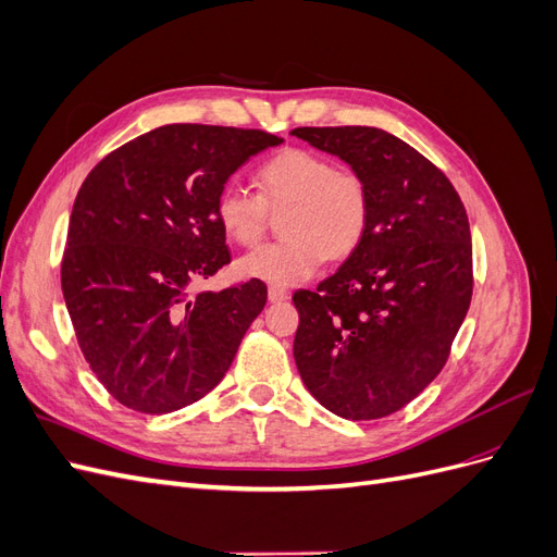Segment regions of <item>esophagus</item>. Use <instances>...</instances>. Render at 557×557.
<instances>
[{
	"label": "esophagus",
	"instance_id": "obj_1",
	"mask_svg": "<svg viewBox=\"0 0 557 557\" xmlns=\"http://www.w3.org/2000/svg\"><path fill=\"white\" fill-rule=\"evenodd\" d=\"M269 301H274V305H276V301H285V299H288L290 295H288V290H285V288H276V285H272V288H269Z\"/></svg>",
	"mask_w": 557,
	"mask_h": 557
}]
</instances>
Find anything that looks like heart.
Listing matches in <instances>:
<instances>
[{
	"mask_svg": "<svg viewBox=\"0 0 557 557\" xmlns=\"http://www.w3.org/2000/svg\"><path fill=\"white\" fill-rule=\"evenodd\" d=\"M260 195L227 183L215 199L218 223L232 242L262 239L269 211L278 213L283 237L250 250L237 262L239 274L288 288L311 278L325 258L344 260L364 239L372 197L360 174L305 148H285L258 166Z\"/></svg>",
	"mask_w": 557,
	"mask_h": 557,
	"instance_id": "b5f03b06",
	"label": "heart"
}]
</instances>
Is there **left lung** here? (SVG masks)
<instances>
[{
  "mask_svg": "<svg viewBox=\"0 0 557 557\" xmlns=\"http://www.w3.org/2000/svg\"><path fill=\"white\" fill-rule=\"evenodd\" d=\"M290 134L344 160L372 197L360 246L315 293L293 295L299 376L346 420L391 416L442 372L467 315V211L444 172L395 134L360 125Z\"/></svg>",
  "mask_w": 557,
  "mask_h": 557,
  "instance_id": "left-lung-1",
  "label": "left lung"
}]
</instances>
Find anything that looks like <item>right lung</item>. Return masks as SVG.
Masks as SVG:
<instances>
[{"mask_svg": "<svg viewBox=\"0 0 557 557\" xmlns=\"http://www.w3.org/2000/svg\"><path fill=\"white\" fill-rule=\"evenodd\" d=\"M281 141L262 129L164 125L113 150L83 181L62 295L83 356L127 409L172 413L211 393L264 309L258 278L221 293L190 288L230 262L218 193Z\"/></svg>", "mask_w": 557, "mask_h": 557, "instance_id": "right-lung-1", "label": "right lung"}]
</instances>
